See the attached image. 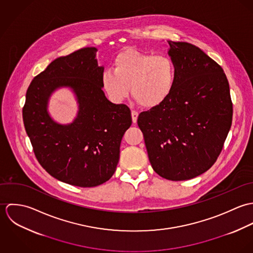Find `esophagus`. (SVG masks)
<instances>
[{
    "label": "esophagus",
    "mask_w": 253,
    "mask_h": 253,
    "mask_svg": "<svg viewBox=\"0 0 253 253\" xmlns=\"http://www.w3.org/2000/svg\"><path fill=\"white\" fill-rule=\"evenodd\" d=\"M131 117H132V122L136 123L137 117H138V112L135 110H131Z\"/></svg>",
    "instance_id": "esophagus-1"
}]
</instances>
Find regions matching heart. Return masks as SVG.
<instances>
[{"instance_id":"b5f03b06","label":"heart","mask_w":253,"mask_h":253,"mask_svg":"<svg viewBox=\"0 0 253 253\" xmlns=\"http://www.w3.org/2000/svg\"><path fill=\"white\" fill-rule=\"evenodd\" d=\"M176 81V67L167 55H153L126 49L114 60L113 69L105 70L101 83L109 98L124 101L129 94L145 108L161 105L171 94Z\"/></svg>"}]
</instances>
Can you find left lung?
Returning <instances> with one entry per match:
<instances>
[{"label":"left lung","mask_w":253,"mask_h":253,"mask_svg":"<svg viewBox=\"0 0 253 253\" xmlns=\"http://www.w3.org/2000/svg\"><path fill=\"white\" fill-rule=\"evenodd\" d=\"M168 42L176 67L174 88L161 105L141 112L137 125L156 173L188 180L216 162L232 125L233 103L218 63L194 44Z\"/></svg>","instance_id":"left-lung-1"}]
</instances>
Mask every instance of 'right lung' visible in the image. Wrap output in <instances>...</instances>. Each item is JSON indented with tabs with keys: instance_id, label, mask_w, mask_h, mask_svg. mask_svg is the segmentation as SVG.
Returning <instances> with one entry per match:
<instances>
[{
	"instance_id": "1",
	"label": "right lung",
	"mask_w": 253,
	"mask_h": 253,
	"mask_svg": "<svg viewBox=\"0 0 253 253\" xmlns=\"http://www.w3.org/2000/svg\"><path fill=\"white\" fill-rule=\"evenodd\" d=\"M95 47H84L53 60L31 82L22 109L25 130L38 162L52 177L79 187L108 181L120 159L124 133L131 125L130 110L114 104L102 90L103 67ZM70 86L79 102L71 125L54 123L46 112L49 94Z\"/></svg>"
}]
</instances>
